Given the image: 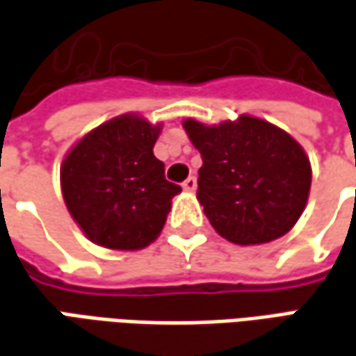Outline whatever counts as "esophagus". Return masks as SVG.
Returning <instances> with one entry per match:
<instances>
[{"label": "esophagus", "mask_w": 356, "mask_h": 356, "mask_svg": "<svg viewBox=\"0 0 356 356\" xmlns=\"http://www.w3.org/2000/svg\"><path fill=\"white\" fill-rule=\"evenodd\" d=\"M183 188L187 191V193H193V191H197V179L195 177H187L183 181Z\"/></svg>", "instance_id": "esophagus-1"}]
</instances>
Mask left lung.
Here are the masks:
<instances>
[{
    "mask_svg": "<svg viewBox=\"0 0 356 356\" xmlns=\"http://www.w3.org/2000/svg\"><path fill=\"white\" fill-rule=\"evenodd\" d=\"M202 156L198 202L224 239L259 245L289 234L310 197L312 165L289 132L251 115L220 124L185 118Z\"/></svg>",
    "mask_w": 356,
    "mask_h": 356,
    "instance_id": "1",
    "label": "left lung"
}]
</instances>
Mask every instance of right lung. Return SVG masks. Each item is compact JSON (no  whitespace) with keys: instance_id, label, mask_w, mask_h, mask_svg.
Instances as JSON below:
<instances>
[{"instance_id":"right-lung-1","label":"right lung","mask_w":356,"mask_h":356,"mask_svg":"<svg viewBox=\"0 0 356 356\" xmlns=\"http://www.w3.org/2000/svg\"><path fill=\"white\" fill-rule=\"evenodd\" d=\"M161 122L127 113L99 124L70 147L60 168L67 212L101 248L138 251L156 241L179 185L154 156Z\"/></svg>"}]
</instances>
